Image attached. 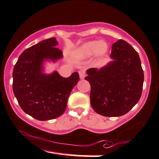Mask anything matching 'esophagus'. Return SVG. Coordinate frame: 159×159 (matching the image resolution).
<instances>
[{
  "mask_svg": "<svg viewBox=\"0 0 159 159\" xmlns=\"http://www.w3.org/2000/svg\"><path fill=\"white\" fill-rule=\"evenodd\" d=\"M79 76H80V79H84V77L85 76V71L83 70H80L79 71Z\"/></svg>",
  "mask_w": 159,
  "mask_h": 159,
  "instance_id": "obj_1",
  "label": "esophagus"
}]
</instances>
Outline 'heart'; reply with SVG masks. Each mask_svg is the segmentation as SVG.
<instances>
[{
    "label": "heart",
    "instance_id": "b5f03b06",
    "mask_svg": "<svg viewBox=\"0 0 159 159\" xmlns=\"http://www.w3.org/2000/svg\"><path fill=\"white\" fill-rule=\"evenodd\" d=\"M108 45L105 40L89 41L85 42L74 51V55L78 58L84 59L89 57L92 53L96 57H102L106 53Z\"/></svg>",
    "mask_w": 159,
    "mask_h": 159
}]
</instances>
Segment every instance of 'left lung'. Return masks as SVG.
Segmentation results:
<instances>
[{"mask_svg": "<svg viewBox=\"0 0 159 159\" xmlns=\"http://www.w3.org/2000/svg\"><path fill=\"white\" fill-rule=\"evenodd\" d=\"M112 59L99 70L86 71L91 86L90 103L98 114L106 117L125 115L142 94L144 73L138 52L125 40L112 46Z\"/></svg>", "mask_w": 159, "mask_h": 159, "instance_id": "obj_1", "label": "left lung"}]
</instances>
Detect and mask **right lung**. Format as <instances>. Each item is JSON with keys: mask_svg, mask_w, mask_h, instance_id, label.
<instances>
[{"mask_svg": "<svg viewBox=\"0 0 159 159\" xmlns=\"http://www.w3.org/2000/svg\"><path fill=\"white\" fill-rule=\"evenodd\" d=\"M56 38L42 40L20 55L14 65L12 88L19 104L36 120H53L64 113L72 89L79 80L78 72L64 78L58 72H44L46 62L63 57Z\"/></svg>", "mask_w": 159, "mask_h": 159, "instance_id": "obj_1", "label": "right lung"}]
</instances>
